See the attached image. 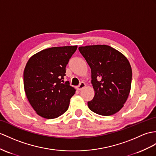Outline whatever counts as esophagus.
<instances>
[{"label":"esophagus","mask_w":156,"mask_h":156,"mask_svg":"<svg viewBox=\"0 0 156 156\" xmlns=\"http://www.w3.org/2000/svg\"><path fill=\"white\" fill-rule=\"evenodd\" d=\"M86 86V84L85 83H84V82H81L80 84H79V85H78L77 86V90H82L83 88H84V87Z\"/></svg>","instance_id":"esophagus-1"}]
</instances>
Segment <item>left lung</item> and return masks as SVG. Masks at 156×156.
<instances>
[{"instance_id":"left-lung-1","label":"left lung","mask_w":156,"mask_h":156,"mask_svg":"<svg viewBox=\"0 0 156 156\" xmlns=\"http://www.w3.org/2000/svg\"><path fill=\"white\" fill-rule=\"evenodd\" d=\"M91 69L94 90L93 100L87 102L91 111L110 116L123 107L130 93L132 72L122 53L107 45L79 48Z\"/></svg>"}]
</instances>
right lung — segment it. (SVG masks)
I'll use <instances>...</instances> for the list:
<instances>
[{"mask_svg": "<svg viewBox=\"0 0 156 156\" xmlns=\"http://www.w3.org/2000/svg\"><path fill=\"white\" fill-rule=\"evenodd\" d=\"M77 48V45L48 48L28 61L24 71V90L39 116L55 119L67 111L75 89L63 80L66 67Z\"/></svg>", "mask_w": 156, "mask_h": 156, "instance_id": "obj_1", "label": "right lung"}]
</instances>
